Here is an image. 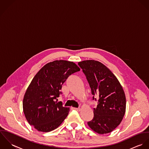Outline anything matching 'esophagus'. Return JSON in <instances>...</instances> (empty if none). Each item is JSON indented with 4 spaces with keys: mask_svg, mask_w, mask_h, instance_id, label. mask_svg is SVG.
I'll return each mask as SVG.
<instances>
[{
    "mask_svg": "<svg viewBox=\"0 0 149 149\" xmlns=\"http://www.w3.org/2000/svg\"><path fill=\"white\" fill-rule=\"evenodd\" d=\"M73 109L76 111H80V109H81L80 108H73Z\"/></svg>",
    "mask_w": 149,
    "mask_h": 149,
    "instance_id": "34e87169",
    "label": "esophagus"
}]
</instances>
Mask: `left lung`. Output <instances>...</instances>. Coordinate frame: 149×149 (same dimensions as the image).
Masks as SVG:
<instances>
[{"mask_svg":"<svg viewBox=\"0 0 149 149\" xmlns=\"http://www.w3.org/2000/svg\"><path fill=\"white\" fill-rule=\"evenodd\" d=\"M89 84L93 100L98 97L97 106L93 109L94 117L88 122L90 128L100 134L115 130L125 112L124 91L115 75L105 65L94 60L78 63Z\"/></svg>","mask_w":149,"mask_h":149,"instance_id":"left-lung-1","label":"left lung"}]
</instances>
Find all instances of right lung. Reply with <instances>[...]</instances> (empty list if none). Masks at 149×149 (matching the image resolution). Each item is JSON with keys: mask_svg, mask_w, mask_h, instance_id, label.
Returning a JSON list of instances; mask_svg holds the SVG:
<instances>
[{"mask_svg": "<svg viewBox=\"0 0 149 149\" xmlns=\"http://www.w3.org/2000/svg\"><path fill=\"white\" fill-rule=\"evenodd\" d=\"M80 71L74 63L55 60L45 64L32 79L25 94L23 109L30 125L38 131L49 132L58 128L70 108L57 102L62 85L71 74Z\"/></svg>", "mask_w": 149, "mask_h": 149, "instance_id": "1", "label": "right lung"}]
</instances>
